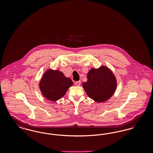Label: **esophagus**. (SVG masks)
<instances>
[{
	"mask_svg": "<svg viewBox=\"0 0 153 153\" xmlns=\"http://www.w3.org/2000/svg\"><path fill=\"white\" fill-rule=\"evenodd\" d=\"M75 84L76 86H80V84H81V81H76L75 82Z\"/></svg>",
	"mask_w": 153,
	"mask_h": 153,
	"instance_id": "esophagus-1",
	"label": "esophagus"
}]
</instances>
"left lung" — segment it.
<instances>
[{"mask_svg":"<svg viewBox=\"0 0 153 153\" xmlns=\"http://www.w3.org/2000/svg\"><path fill=\"white\" fill-rule=\"evenodd\" d=\"M87 79V82L82 83V87L88 96L95 102H105L114 95L117 88V79L107 67L92 68L88 73Z\"/></svg>","mask_w":153,"mask_h":153,"instance_id":"1","label":"left lung"}]
</instances>
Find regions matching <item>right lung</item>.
Segmentation results:
<instances>
[{
  "label": "right lung",
  "mask_w": 153,
  "mask_h": 153,
  "mask_svg": "<svg viewBox=\"0 0 153 153\" xmlns=\"http://www.w3.org/2000/svg\"><path fill=\"white\" fill-rule=\"evenodd\" d=\"M73 85V81L66 77L58 70L49 69L44 73L39 82L42 94L48 100L56 102L65 95L69 88Z\"/></svg>",
  "instance_id": "1"
}]
</instances>
